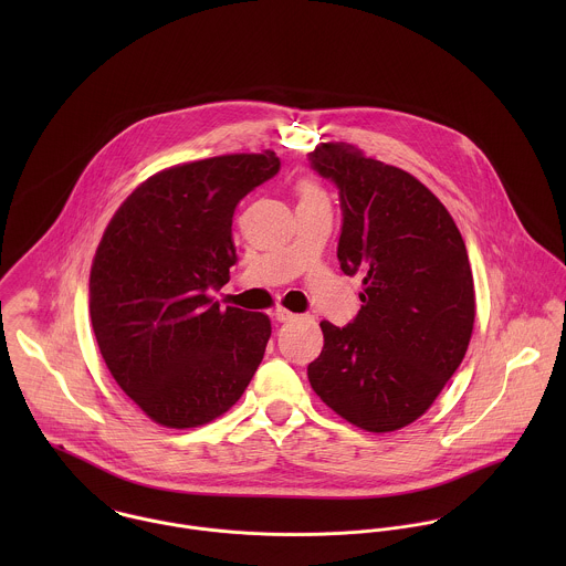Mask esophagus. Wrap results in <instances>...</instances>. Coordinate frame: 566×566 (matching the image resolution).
Listing matches in <instances>:
<instances>
[{"label": "esophagus", "mask_w": 566, "mask_h": 566, "mask_svg": "<svg viewBox=\"0 0 566 566\" xmlns=\"http://www.w3.org/2000/svg\"><path fill=\"white\" fill-rule=\"evenodd\" d=\"M274 318H276L279 323H292V321L296 318V314H292V312H287V310H283V307H279V310L274 312Z\"/></svg>", "instance_id": "34e87169"}]
</instances>
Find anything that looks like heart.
I'll use <instances>...</instances> for the list:
<instances>
[{
  "label": "heart",
  "mask_w": 566,
  "mask_h": 566,
  "mask_svg": "<svg viewBox=\"0 0 566 566\" xmlns=\"http://www.w3.org/2000/svg\"><path fill=\"white\" fill-rule=\"evenodd\" d=\"M298 196H301V202H312V200H324V193L310 180H303L298 185Z\"/></svg>",
  "instance_id": "1"
}]
</instances>
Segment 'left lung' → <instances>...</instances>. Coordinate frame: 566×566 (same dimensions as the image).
Returning <instances> with one entry per match:
<instances>
[{"mask_svg": "<svg viewBox=\"0 0 566 566\" xmlns=\"http://www.w3.org/2000/svg\"><path fill=\"white\" fill-rule=\"evenodd\" d=\"M339 193L337 259L364 276L361 310L323 321L314 392L348 422L384 433L422 416L462 364L475 290L464 240L444 205L411 174L344 144L310 153Z\"/></svg>", "mask_w": 566, "mask_h": 566, "instance_id": "1", "label": "left lung"}]
</instances>
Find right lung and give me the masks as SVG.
Instances as JSON below:
<instances>
[{"mask_svg": "<svg viewBox=\"0 0 566 566\" xmlns=\"http://www.w3.org/2000/svg\"><path fill=\"white\" fill-rule=\"evenodd\" d=\"M281 169L274 153L163 169L117 209L95 250L88 314L119 388L155 422L187 429L240 401L270 339L263 314L220 310L238 254L233 213Z\"/></svg>", "mask_w": 566, "mask_h": 566, "instance_id": "obj_1", "label": "right lung"}]
</instances>
